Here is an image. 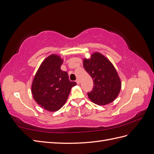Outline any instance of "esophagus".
Returning <instances> with one entry per match:
<instances>
[{
    "mask_svg": "<svg viewBox=\"0 0 154 154\" xmlns=\"http://www.w3.org/2000/svg\"><path fill=\"white\" fill-rule=\"evenodd\" d=\"M76 82L77 83V84H78V85H79V84H80V80H79V79H76Z\"/></svg>",
    "mask_w": 154,
    "mask_h": 154,
    "instance_id": "34e87169",
    "label": "esophagus"
}]
</instances>
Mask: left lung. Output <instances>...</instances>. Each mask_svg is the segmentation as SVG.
Here are the masks:
<instances>
[{
	"label": "left lung",
	"mask_w": 154,
	"mask_h": 154,
	"mask_svg": "<svg viewBox=\"0 0 154 154\" xmlns=\"http://www.w3.org/2000/svg\"><path fill=\"white\" fill-rule=\"evenodd\" d=\"M83 65L94 83L92 91L87 92L88 98L99 105L112 102L122 87L120 78L112 63L103 54L94 53L90 59H83Z\"/></svg>",
	"instance_id": "left-lung-1"
}]
</instances>
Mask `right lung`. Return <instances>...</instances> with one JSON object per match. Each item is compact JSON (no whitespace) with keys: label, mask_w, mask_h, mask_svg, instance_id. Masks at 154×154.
Segmentation results:
<instances>
[{"label":"right lung","mask_w":154,"mask_h":154,"mask_svg":"<svg viewBox=\"0 0 154 154\" xmlns=\"http://www.w3.org/2000/svg\"><path fill=\"white\" fill-rule=\"evenodd\" d=\"M63 60L51 54L41 63L31 85L35 101L45 110L57 111L66 103L71 88L76 85L69 80L66 71L61 70Z\"/></svg>","instance_id":"right-lung-1"}]
</instances>
